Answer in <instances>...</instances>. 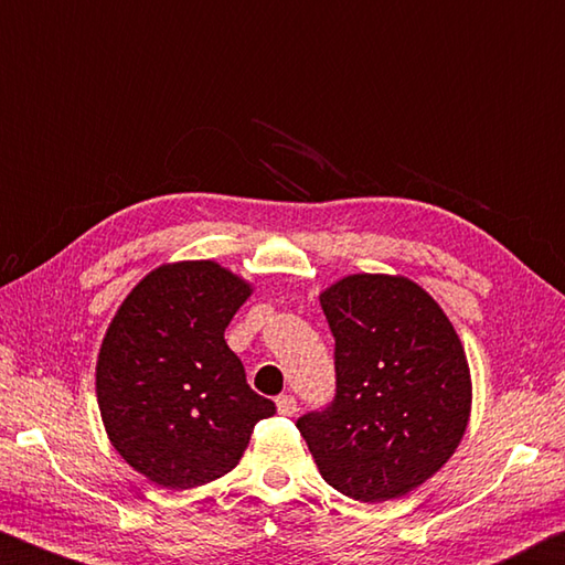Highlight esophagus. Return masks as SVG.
<instances>
[{
  "label": "esophagus",
  "mask_w": 565,
  "mask_h": 565,
  "mask_svg": "<svg viewBox=\"0 0 565 565\" xmlns=\"http://www.w3.org/2000/svg\"><path fill=\"white\" fill-rule=\"evenodd\" d=\"M277 404V412L282 414V417H292L295 412H298V402H295L292 394H280V397L275 399Z\"/></svg>",
  "instance_id": "1"
}]
</instances>
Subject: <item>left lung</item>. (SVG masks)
Returning <instances> with one entry per match:
<instances>
[{"label":"left lung","mask_w":565,"mask_h":565,"mask_svg":"<svg viewBox=\"0 0 565 565\" xmlns=\"http://www.w3.org/2000/svg\"><path fill=\"white\" fill-rule=\"evenodd\" d=\"M334 338V399L298 429L322 479L358 501L399 499L457 451L471 377L457 330L399 275H348L320 295Z\"/></svg>","instance_id":"8db88e82"}]
</instances>
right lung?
I'll use <instances>...</instances> for the list:
<instances>
[{
	"label": "right lung",
	"mask_w": 565,
	"mask_h": 565,
	"mask_svg": "<svg viewBox=\"0 0 565 565\" xmlns=\"http://www.w3.org/2000/svg\"><path fill=\"white\" fill-rule=\"evenodd\" d=\"M250 285L213 260L161 265L128 292L96 362L108 439L128 467L166 489L235 469L275 404L245 382L225 328Z\"/></svg>",
	"instance_id": "right-lung-1"
}]
</instances>
